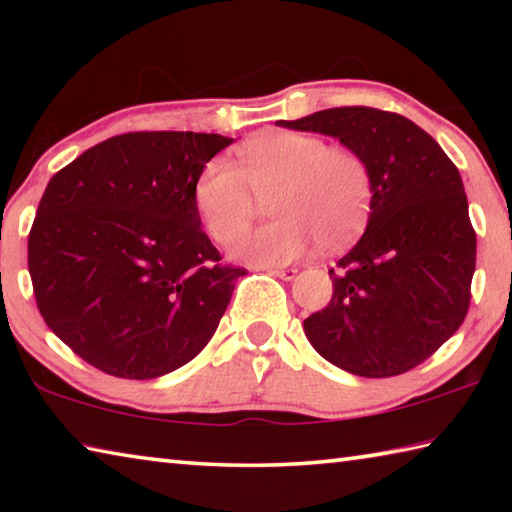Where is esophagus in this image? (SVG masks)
I'll return each mask as SVG.
<instances>
[{"mask_svg": "<svg viewBox=\"0 0 512 512\" xmlns=\"http://www.w3.org/2000/svg\"><path fill=\"white\" fill-rule=\"evenodd\" d=\"M271 275H275V277H280V280H293V277L298 275V268H271V271H268Z\"/></svg>", "mask_w": 512, "mask_h": 512, "instance_id": "obj_1", "label": "esophagus"}]
</instances>
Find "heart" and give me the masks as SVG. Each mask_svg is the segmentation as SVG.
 <instances>
[{"instance_id":"heart-1","label":"heart","mask_w":512,"mask_h":512,"mask_svg":"<svg viewBox=\"0 0 512 512\" xmlns=\"http://www.w3.org/2000/svg\"><path fill=\"white\" fill-rule=\"evenodd\" d=\"M275 221L241 237L232 257L250 266L289 264L316 244L341 250L368 225L372 173L366 158L348 146H327L300 131H268L237 151V167L214 158L198 173L194 205L207 235L230 244L259 201Z\"/></svg>"}]
</instances>
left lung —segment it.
Listing matches in <instances>:
<instances>
[{
  "instance_id": "1",
  "label": "left lung",
  "mask_w": 512,
  "mask_h": 512,
  "mask_svg": "<svg viewBox=\"0 0 512 512\" xmlns=\"http://www.w3.org/2000/svg\"><path fill=\"white\" fill-rule=\"evenodd\" d=\"M284 128L332 135L372 173L368 228L332 268V300L305 318L320 357L359 377H395L429 359L467 316L476 232L461 173L397 112L345 106Z\"/></svg>"
}]
</instances>
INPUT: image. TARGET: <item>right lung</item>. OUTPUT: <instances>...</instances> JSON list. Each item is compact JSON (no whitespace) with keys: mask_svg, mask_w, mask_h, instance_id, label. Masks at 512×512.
Listing matches in <instances>:
<instances>
[{"mask_svg":"<svg viewBox=\"0 0 512 512\" xmlns=\"http://www.w3.org/2000/svg\"><path fill=\"white\" fill-rule=\"evenodd\" d=\"M232 137L124 133L49 180L29 232L47 327L90 366L153 379L212 339L246 268L221 264L194 205L198 173Z\"/></svg>","mask_w":512,"mask_h":512,"instance_id":"add662e5","label":"right lung"}]
</instances>
